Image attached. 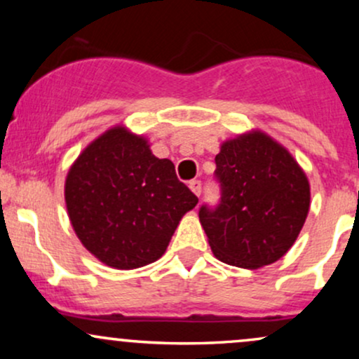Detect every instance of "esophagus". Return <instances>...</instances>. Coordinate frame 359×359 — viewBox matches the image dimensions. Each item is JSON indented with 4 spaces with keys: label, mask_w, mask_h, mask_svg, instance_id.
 Listing matches in <instances>:
<instances>
[{
    "label": "esophagus",
    "mask_w": 359,
    "mask_h": 359,
    "mask_svg": "<svg viewBox=\"0 0 359 359\" xmlns=\"http://www.w3.org/2000/svg\"><path fill=\"white\" fill-rule=\"evenodd\" d=\"M189 189L199 197L201 192H203V184H201V180H191V182H189Z\"/></svg>",
    "instance_id": "1"
}]
</instances>
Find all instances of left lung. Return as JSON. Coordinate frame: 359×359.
I'll return each mask as SVG.
<instances>
[{"label":"left lung","instance_id":"1","mask_svg":"<svg viewBox=\"0 0 359 359\" xmlns=\"http://www.w3.org/2000/svg\"><path fill=\"white\" fill-rule=\"evenodd\" d=\"M216 177L221 203L199 211L214 257L248 270L282 258L311 208V185L297 160L270 135L251 130L221 143Z\"/></svg>","mask_w":359,"mask_h":359}]
</instances>
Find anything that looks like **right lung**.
I'll return each mask as SVG.
<instances>
[{"label":"right lung","mask_w":359,"mask_h":359,"mask_svg":"<svg viewBox=\"0 0 359 359\" xmlns=\"http://www.w3.org/2000/svg\"><path fill=\"white\" fill-rule=\"evenodd\" d=\"M65 208L77 238L93 257L133 270L165 253L197 197L156 158L148 138L116 125L89 143L69 168Z\"/></svg>","instance_id":"right-lung-1"}]
</instances>
